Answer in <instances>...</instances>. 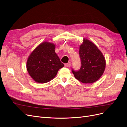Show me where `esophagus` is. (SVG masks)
I'll use <instances>...</instances> for the list:
<instances>
[{"label":"esophagus","mask_w":127,"mask_h":127,"mask_svg":"<svg viewBox=\"0 0 127 127\" xmlns=\"http://www.w3.org/2000/svg\"><path fill=\"white\" fill-rule=\"evenodd\" d=\"M64 66L66 67H70L71 66V64L70 63H67V64H65Z\"/></svg>","instance_id":"obj_1"}]
</instances>
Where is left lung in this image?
Masks as SVG:
<instances>
[{
	"mask_svg": "<svg viewBox=\"0 0 127 127\" xmlns=\"http://www.w3.org/2000/svg\"><path fill=\"white\" fill-rule=\"evenodd\" d=\"M79 53L82 66L78 71L72 70L75 77L84 84L96 82L104 72L105 57L96 45L85 38L80 45Z\"/></svg>",
	"mask_w": 127,
	"mask_h": 127,
	"instance_id": "1",
	"label": "left lung"
}]
</instances>
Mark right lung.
I'll use <instances>...</instances> for the list:
<instances>
[{
	"label": "right lung",
	"instance_id": "obj_1",
	"mask_svg": "<svg viewBox=\"0 0 127 127\" xmlns=\"http://www.w3.org/2000/svg\"><path fill=\"white\" fill-rule=\"evenodd\" d=\"M55 48L54 43L44 41L29 56L26 63L27 70L35 82L42 84L50 82L64 66L55 52Z\"/></svg>",
	"mask_w": 127,
	"mask_h": 127
}]
</instances>
